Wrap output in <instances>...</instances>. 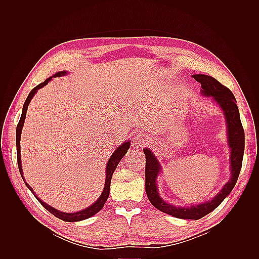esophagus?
<instances>
[{"instance_id":"1","label":"esophagus","mask_w":259,"mask_h":259,"mask_svg":"<svg viewBox=\"0 0 259 259\" xmlns=\"http://www.w3.org/2000/svg\"><path fill=\"white\" fill-rule=\"evenodd\" d=\"M134 139H135V143L137 145H139V146H145L148 143V140H149V138L146 135H143V134L137 135Z\"/></svg>"}]
</instances>
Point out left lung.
<instances>
[{
	"mask_svg": "<svg viewBox=\"0 0 259 259\" xmlns=\"http://www.w3.org/2000/svg\"><path fill=\"white\" fill-rule=\"evenodd\" d=\"M194 80L201 83L202 94L213 97L225 112L227 127H228V143L231 149V178L216 197L206 203L191 207H176L164 202L158 193L155 179L160 173V163L154 158V154L145 148L146 155V193L151 204L161 211L182 219H200L211 210H214L225 200L237 184L244 153V130L240 120V113L237 100L232 92L219 83L213 76L205 74H194Z\"/></svg>",
	"mask_w": 259,
	"mask_h": 259,
	"instance_id": "1",
	"label": "left lung"
}]
</instances>
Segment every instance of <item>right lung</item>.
Here are the masks:
<instances>
[{
    "label": "right lung",
    "mask_w": 259,
    "mask_h": 259,
    "mask_svg": "<svg viewBox=\"0 0 259 259\" xmlns=\"http://www.w3.org/2000/svg\"><path fill=\"white\" fill-rule=\"evenodd\" d=\"M67 72L66 71H60L58 73L55 74L54 76H61V75H65ZM52 77H49V79H46L43 83H40L38 85H36L35 88L31 91L29 93V95L25 101V105H23V108H22V113H21V116H20V120L17 124V128H16V147H17V162H18V168H19V171H20V175L23 179V182H25V178H23L22 176V168H21V156H20V136H21V130H22V126H23V122H25V119H26V113H27V109H28V105L30 103V100L32 99V97L34 96V94L37 92V90L42 89L43 86H45L46 84H48L50 81H51ZM130 142H125L123 145H121L119 148L116 149V150L113 152V154L110 156V159H109L108 161V164H107V174H106V183H105V188H104V191L103 193H101V195L99 197V199L94 203L93 205H91L90 207L85 208L83 210H80V211H76V213H64V211H60V210H57L55 209L54 207L50 206L49 204H46V203H44L43 201H41L40 199H38L36 195L34 194L33 192V189L31 188L26 182V186L29 188L30 191L32 192L34 194V197L36 198V200L41 203V204L48 209L50 213H52L54 216H56L57 218L61 219V221H65V222H79V221H84V219L86 218H90L92 217L93 215H95L96 213H98V211L104 207L105 203L109 197V193H110V183H111V177L113 175V171L115 170L117 164L120 163V161L122 160V158L124 156V154L127 152V149L130 148Z\"/></svg>",
    "instance_id": "add662e5"
}]
</instances>
